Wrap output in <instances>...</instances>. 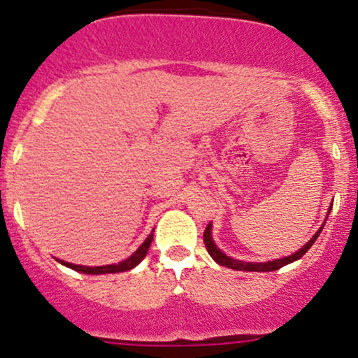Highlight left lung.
<instances>
[{
    "instance_id": "8db88e82",
    "label": "left lung",
    "mask_w": 358,
    "mask_h": 358,
    "mask_svg": "<svg viewBox=\"0 0 358 358\" xmlns=\"http://www.w3.org/2000/svg\"><path fill=\"white\" fill-rule=\"evenodd\" d=\"M331 208H333V204H331ZM331 208H329V211H327V213H331ZM326 222H327V218H326ZM326 222L322 223V227H320V229L317 230L315 236H313L312 239H310L308 243H306L301 249H298V251H296V252H292L291 256H284V258L272 259V262L252 263V262H243V259H234L232 256H227L225 252L222 251V249L216 246L215 241H213V236H211L213 225H211V223H208V227H206V230H204V244H206V249H208L209 256H211V258L215 259V262L218 263V265L227 266V268L241 270V272H273V270L282 268L284 265H289V263L296 262V259L301 258V256L305 255V252L308 251L310 248H312V244L315 243L317 237L320 236V232H322V229H324V225H326Z\"/></svg>"
}]
</instances>
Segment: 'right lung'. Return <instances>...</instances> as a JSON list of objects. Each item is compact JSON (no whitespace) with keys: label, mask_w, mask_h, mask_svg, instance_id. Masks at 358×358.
Wrapping results in <instances>:
<instances>
[{"label":"right lung","mask_w":358,"mask_h":358,"mask_svg":"<svg viewBox=\"0 0 358 358\" xmlns=\"http://www.w3.org/2000/svg\"><path fill=\"white\" fill-rule=\"evenodd\" d=\"M154 239V230L152 234H149L143 244L133 252L129 258L122 259L119 263H112V265H102V266H86V265H74V263H67L64 259H59V263H62L64 266H69V268L76 270V272H81V273H88V275H102V273H117V272H126V270H131L142 262L143 258L147 256V251H149L150 243Z\"/></svg>","instance_id":"obj_1"}]
</instances>
